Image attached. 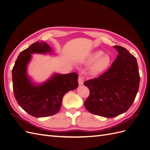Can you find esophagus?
Returning <instances> with one entry per match:
<instances>
[{"instance_id": "esophagus-1", "label": "esophagus", "mask_w": 150, "mask_h": 150, "mask_svg": "<svg viewBox=\"0 0 150 150\" xmlns=\"http://www.w3.org/2000/svg\"><path fill=\"white\" fill-rule=\"evenodd\" d=\"M78 81H79V84L80 85H83V77L81 75H79V79H78Z\"/></svg>"}]
</instances>
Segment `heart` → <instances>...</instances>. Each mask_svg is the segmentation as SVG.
I'll return each mask as SVG.
<instances>
[{"mask_svg":"<svg viewBox=\"0 0 150 150\" xmlns=\"http://www.w3.org/2000/svg\"><path fill=\"white\" fill-rule=\"evenodd\" d=\"M103 51H96L91 54L86 60L87 64H93L91 67V71L93 74H99L109 67L111 59L108 55H104Z\"/></svg>","mask_w":150,"mask_h":150,"instance_id":"obj_1","label":"heart"}]
</instances>
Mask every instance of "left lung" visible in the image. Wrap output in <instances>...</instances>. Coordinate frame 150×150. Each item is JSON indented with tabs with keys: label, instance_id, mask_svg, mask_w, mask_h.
Returning a JSON list of instances; mask_svg holds the SVG:
<instances>
[{
	"label": "left lung",
	"instance_id": "obj_1",
	"mask_svg": "<svg viewBox=\"0 0 150 150\" xmlns=\"http://www.w3.org/2000/svg\"><path fill=\"white\" fill-rule=\"evenodd\" d=\"M113 47L119 54L109 69L98 77L84 82L90 90L84 103L86 109L107 118L117 117L130 108L140 81L136 58L123 47Z\"/></svg>",
	"mask_w": 150,
	"mask_h": 150
}]
</instances>
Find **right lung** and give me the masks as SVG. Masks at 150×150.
I'll list each match as a JSON object with an SVG mask.
<instances>
[{"mask_svg":"<svg viewBox=\"0 0 150 150\" xmlns=\"http://www.w3.org/2000/svg\"><path fill=\"white\" fill-rule=\"evenodd\" d=\"M45 42H36L23 50L17 57L12 69L13 90L18 104L34 117L55 115L62 107L63 96L69 91L78 87V74H55L45 83L34 85L27 76V65L32 54L51 52Z\"/></svg>","mask_w":150,"mask_h":150,"instance_id":"add662e5","label":"right lung"}]
</instances>
